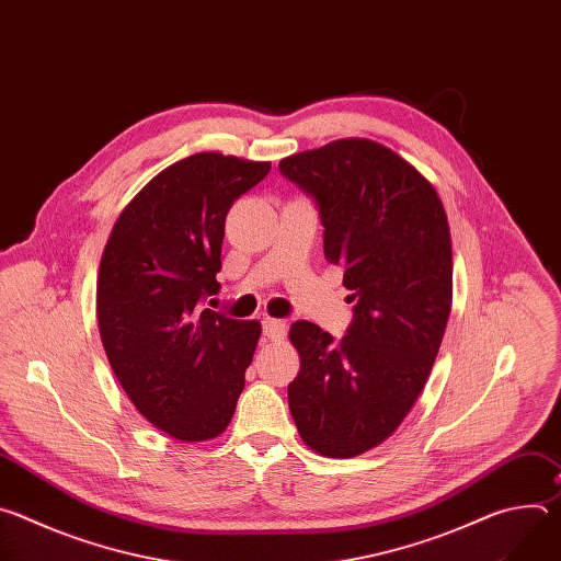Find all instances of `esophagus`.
Listing matches in <instances>:
<instances>
[{"label":"esophagus","instance_id":"34e87169","mask_svg":"<svg viewBox=\"0 0 561 561\" xmlns=\"http://www.w3.org/2000/svg\"><path fill=\"white\" fill-rule=\"evenodd\" d=\"M262 331H264V337H266V340L279 342V340H284L288 327H286L284 319H271V317H266L264 322H262Z\"/></svg>","mask_w":561,"mask_h":561}]
</instances>
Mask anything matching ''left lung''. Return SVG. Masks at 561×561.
<instances>
[{"label": "left lung", "mask_w": 561, "mask_h": 561, "mask_svg": "<svg viewBox=\"0 0 561 561\" xmlns=\"http://www.w3.org/2000/svg\"><path fill=\"white\" fill-rule=\"evenodd\" d=\"M279 173L314 202L324 257L355 301L337 342L304 319L290 327L301 366L288 409L314 453L355 457L404 422L439 353L453 299L446 213L407 159L370 139L290 154Z\"/></svg>", "instance_id": "obj_1"}]
</instances>
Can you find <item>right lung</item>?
<instances>
[{
  "label": "right lung",
  "instance_id": "obj_1",
  "mask_svg": "<svg viewBox=\"0 0 561 561\" xmlns=\"http://www.w3.org/2000/svg\"><path fill=\"white\" fill-rule=\"evenodd\" d=\"M268 162L197 152L152 178L113 226L98 324L135 409L182 442L226 431L262 327L202 308L219 290L224 221Z\"/></svg>",
  "mask_w": 561,
  "mask_h": 561
}]
</instances>
